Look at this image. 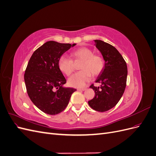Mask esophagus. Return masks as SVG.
Segmentation results:
<instances>
[{
  "label": "esophagus",
  "instance_id": "34e87169",
  "mask_svg": "<svg viewBox=\"0 0 156 156\" xmlns=\"http://www.w3.org/2000/svg\"><path fill=\"white\" fill-rule=\"evenodd\" d=\"M87 88H77V90H79V91H84V90H85Z\"/></svg>",
  "mask_w": 156,
  "mask_h": 156
}]
</instances>
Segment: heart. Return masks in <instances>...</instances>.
Returning a JSON list of instances; mask_svg holds the SVG:
<instances>
[{
    "label": "heart",
    "instance_id": "1",
    "mask_svg": "<svg viewBox=\"0 0 156 156\" xmlns=\"http://www.w3.org/2000/svg\"><path fill=\"white\" fill-rule=\"evenodd\" d=\"M71 56L73 60L65 56H61L58 61L60 70L67 76H69L75 69L73 63L81 61L79 72L75 73L68 80L70 86L81 88L91 79L92 74L96 76L100 74L104 68L105 61L102 56L98 54H93V51L87 48H80L72 51Z\"/></svg>",
    "mask_w": 156,
    "mask_h": 156
}]
</instances>
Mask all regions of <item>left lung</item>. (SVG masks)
<instances>
[{
	"mask_svg": "<svg viewBox=\"0 0 156 156\" xmlns=\"http://www.w3.org/2000/svg\"><path fill=\"white\" fill-rule=\"evenodd\" d=\"M95 42L105 63L96 81L101 86L97 87L92 84L90 87L95 92V96L88 101V105L94 110L105 112L114 107L123 95L126 87L127 68L125 60L114 46L101 40H96Z\"/></svg>",
	"mask_w": 156,
	"mask_h": 156,
	"instance_id": "1",
	"label": "left lung"
}]
</instances>
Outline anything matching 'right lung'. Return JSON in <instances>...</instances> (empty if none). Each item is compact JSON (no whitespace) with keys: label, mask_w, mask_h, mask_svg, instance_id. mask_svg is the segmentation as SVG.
Wrapping results in <instances>:
<instances>
[{"label":"right lung","mask_w":156,"mask_h":156,"mask_svg":"<svg viewBox=\"0 0 156 156\" xmlns=\"http://www.w3.org/2000/svg\"><path fill=\"white\" fill-rule=\"evenodd\" d=\"M75 45L47 41L33 53L28 62L24 75L27 94L46 114L55 115L63 111L77 90L62 87L66 80L58 65L60 56Z\"/></svg>","instance_id":"1"}]
</instances>
